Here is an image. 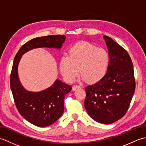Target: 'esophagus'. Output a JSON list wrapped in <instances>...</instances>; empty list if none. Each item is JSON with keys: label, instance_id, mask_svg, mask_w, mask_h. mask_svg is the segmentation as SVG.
<instances>
[{"label": "esophagus", "instance_id": "esophagus-1", "mask_svg": "<svg viewBox=\"0 0 146 146\" xmlns=\"http://www.w3.org/2000/svg\"><path fill=\"white\" fill-rule=\"evenodd\" d=\"M82 87L80 86H78V85H75V86H73V88H72V90L73 91H75V90H76V89H78V88H81Z\"/></svg>", "mask_w": 146, "mask_h": 146}]
</instances>
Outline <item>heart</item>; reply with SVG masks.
I'll list each match as a JSON object with an SVG mask.
<instances>
[{
  "instance_id": "heart-1",
  "label": "heart",
  "mask_w": 146,
  "mask_h": 146,
  "mask_svg": "<svg viewBox=\"0 0 146 146\" xmlns=\"http://www.w3.org/2000/svg\"><path fill=\"white\" fill-rule=\"evenodd\" d=\"M110 63V54L106 49L81 41L73 44L68 56L60 59L59 68L68 82H73L80 72V79L82 81L87 80L90 83H97L106 76Z\"/></svg>"
}]
</instances>
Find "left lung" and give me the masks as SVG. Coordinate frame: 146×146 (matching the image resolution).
Returning a JSON list of instances; mask_svg holds the SVG:
<instances>
[{"mask_svg":"<svg viewBox=\"0 0 146 146\" xmlns=\"http://www.w3.org/2000/svg\"><path fill=\"white\" fill-rule=\"evenodd\" d=\"M103 38L110 57L109 69L102 80L85 88L84 105L92 119L110 124L127 112L134 94L135 82L128 52L110 37Z\"/></svg>","mask_w":146,"mask_h":146,"instance_id":"left-lung-1","label":"left lung"}]
</instances>
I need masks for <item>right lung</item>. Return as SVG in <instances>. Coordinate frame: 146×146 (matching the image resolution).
Returning a JSON list of instances; mask_svg holds the SVG:
<instances>
[{"mask_svg":"<svg viewBox=\"0 0 146 146\" xmlns=\"http://www.w3.org/2000/svg\"><path fill=\"white\" fill-rule=\"evenodd\" d=\"M64 35H51L34 38L25 43L15 55L11 75V88L19 112L32 124L41 127L51 125L64 111V99L72 87L56 79L51 86L39 92L28 91L21 84L18 66L23 55L36 48L60 50L65 42Z\"/></svg>","mask_w":146,"mask_h":146,"instance_id":"obj_1","label":"right lung"}]
</instances>
